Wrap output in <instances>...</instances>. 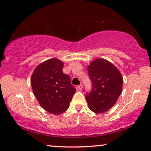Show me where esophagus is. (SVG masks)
<instances>
[{"label": "esophagus", "mask_w": 151, "mask_h": 151, "mask_svg": "<svg viewBox=\"0 0 151 151\" xmlns=\"http://www.w3.org/2000/svg\"><path fill=\"white\" fill-rule=\"evenodd\" d=\"M83 88V85L82 84H80L79 85H78L77 86V89H79V90H81Z\"/></svg>", "instance_id": "esophagus-1"}]
</instances>
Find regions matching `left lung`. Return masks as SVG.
Listing matches in <instances>:
<instances>
[{
	"instance_id": "8db88e82",
	"label": "left lung",
	"mask_w": 151,
	"mask_h": 151,
	"mask_svg": "<svg viewBox=\"0 0 151 151\" xmlns=\"http://www.w3.org/2000/svg\"><path fill=\"white\" fill-rule=\"evenodd\" d=\"M87 70L92 86L85 94L89 108L96 113L107 112L121 95L122 76L113 64L104 59L94 60Z\"/></svg>"
}]
</instances>
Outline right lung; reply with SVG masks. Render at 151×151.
<instances>
[{"mask_svg": "<svg viewBox=\"0 0 151 151\" xmlns=\"http://www.w3.org/2000/svg\"><path fill=\"white\" fill-rule=\"evenodd\" d=\"M60 60L53 58L39 65L31 77L36 98L42 109L53 114H60L68 109L76 91L70 78L62 72Z\"/></svg>", "mask_w": 151, "mask_h": 151, "instance_id": "1", "label": "right lung"}]
</instances>
